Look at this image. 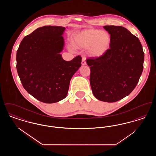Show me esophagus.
I'll list each match as a JSON object with an SVG mask.
<instances>
[{
    "mask_svg": "<svg viewBox=\"0 0 156 156\" xmlns=\"http://www.w3.org/2000/svg\"><path fill=\"white\" fill-rule=\"evenodd\" d=\"M85 59H86V58H85V57H82V58L81 62L82 65L84 66V65H86V64H87V62H86Z\"/></svg>",
    "mask_w": 156,
    "mask_h": 156,
    "instance_id": "1",
    "label": "esophagus"
}]
</instances>
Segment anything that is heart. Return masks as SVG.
Listing matches in <instances>:
<instances>
[{
	"label": "heart",
	"mask_w": 156,
	"mask_h": 156,
	"mask_svg": "<svg viewBox=\"0 0 156 156\" xmlns=\"http://www.w3.org/2000/svg\"><path fill=\"white\" fill-rule=\"evenodd\" d=\"M111 37L106 31L90 29L83 31L74 38L75 46L88 48L89 54L93 57H101L106 52L111 45Z\"/></svg>",
	"instance_id": "obj_1"
}]
</instances>
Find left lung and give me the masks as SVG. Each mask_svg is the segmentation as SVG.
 <instances>
[{
    "mask_svg": "<svg viewBox=\"0 0 156 156\" xmlns=\"http://www.w3.org/2000/svg\"><path fill=\"white\" fill-rule=\"evenodd\" d=\"M111 37L109 50L101 57L86 59L89 81L99 101L115 102L129 95L136 87L143 69L144 52L139 39L126 28L105 26Z\"/></svg>",
    "mask_w": 156,
    "mask_h": 156,
    "instance_id": "obj_1",
    "label": "left lung"
}]
</instances>
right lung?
<instances>
[{
	"label": "right lung",
	"instance_id": "add662e5",
	"mask_svg": "<svg viewBox=\"0 0 156 156\" xmlns=\"http://www.w3.org/2000/svg\"><path fill=\"white\" fill-rule=\"evenodd\" d=\"M64 27L46 26L25 36L16 54V68L23 87L37 100L57 102L67 97L69 82L81 66L78 55L67 61L59 54Z\"/></svg>",
	"mask_w": 156,
	"mask_h": 156
}]
</instances>
